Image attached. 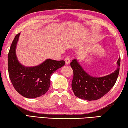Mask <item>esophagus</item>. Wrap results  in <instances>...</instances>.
Segmentation results:
<instances>
[{
    "mask_svg": "<svg viewBox=\"0 0 128 128\" xmlns=\"http://www.w3.org/2000/svg\"><path fill=\"white\" fill-rule=\"evenodd\" d=\"M65 62H66V64H70V58L69 57H66V58H65Z\"/></svg>",
    "mask_w": 128,
    "mask_h": 128,
    "instance_id": "esophagus-1",
    "label": "esophagus"
}]
</instances>
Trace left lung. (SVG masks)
Instances as JSON below:
<instances>
[{"label":"left lung","mask_w":128,"mask_h":128,"mask_svg":"<svg viewBox=\"0 0 128 128\" xmlns=\"http://www.w3.org/2000/svg\"><path fill=\"white\" fill-rule=\"evenodd\" d=\"M118 68L111 74L104 77L95 78L88 75L76 60L70 63L74 72L71 84L74 94L78 98L88 100H95L104 96L112 88L119 74L120 58L117 62Z\"/></svg>","instance_id":"8db88e82"}]
</instances>
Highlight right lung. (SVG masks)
<instances>
[{
	"mask_svg": "<svg viewBox=\"0 0 128 128\" xmlns=\"http://www.w3.org/2000/svg\"><path fill=\"white\" fill-rule=\"evenodd\" d=\"M20 33L16 35L8 56L9 77L18 93L28 98H35L46 94L50 86L51 75L64 65V60L48 59L35 67H24L18 61L16 47Z\"/></svg>",
	"mask_w": 128,
	"mask_h": 128,
	"instance_id": "obj_1",
	"label": "right lung"
}]
</instances>
